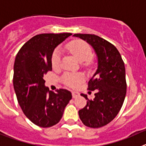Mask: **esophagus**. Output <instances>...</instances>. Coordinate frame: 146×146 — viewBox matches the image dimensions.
I'll return each mask as SVG.
<instances>
[{"instance_id": "obj_1", "label": "esophagus", "mask_w": 146, "mask_h": 146, "mask_svg": "<svg viewBox=\"0 0 146 146\" xmlns=\"http://www.w3.org/2000/svg\"><path fill=\"white\" fill-rule=\"evenodd\" d=\"M72 96H73V98H78V96H79V93L77 92L73 91V92H72Z\"/></svg>"}]
</instances>
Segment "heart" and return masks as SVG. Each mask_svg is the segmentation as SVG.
Here are the masks:
<instances>
[{
	"label": "heart",
	"mask_w": 146,
	"mask_h": 146,
	"mask_svg": "<svg viewBox=\"0 0 146 146\" xmlns=\"http://www.w3.org/2000/svg\"><path fill=\"white\" fill-rule=\"evenodd\" d=\"M68 50L76 57L78 61L83 62L89 60L92 56V48L89 44L82 40H74L70 42L68 46ZM61 53L59 48L54 52L52 57V66L56 68L59 66L60 62ZM84 79V76L81 74H73L67 73L64 76L63 81L68 86L71 87H77L80 83Z\"/></svg>",
	"instance_id": "1"
}]
</instances>
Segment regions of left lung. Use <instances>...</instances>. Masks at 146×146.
I'll return each mask as SVG.
<instances>
[{
    "mask_svg": "<svg viewBox=\"0 0 146 146\" xmlns=\"http://www.w3.org/2000/svg\"><path fill=\"white\" fill-rule=\"evenodd\" d=\"M92 47L98 59V68L89 81L90 91H95L94 98L87 100L86 106L78 111L85 126L99 128L106 125L117 115L127 92L124 63L117 48L98 35L74 34Z\"/></svg>",
    "mask_w": 146,
    "mask_h": 146,
    "instance_id": "1",
    "label": "left lung"
}]
</instances>
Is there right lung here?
<instances>
[{"instance_id": "add662e5", "label": "right lung", "mask_w": 146, "mask_h": 146, "mask_svg": "<svg viewBox=\"0 0 146 146\" xmlns=\"http://www.w3.org/2000/svg\"><path fill=\"white\" fill-rule=\"evenodd\" d=\"M71 35L39 34L26 42L16 56L13 84L17 98L25 115L38 127L57 124L72 99L67 89L49 91L44 79V75L52 70L55 48Z\"/></svg>"}]
</instances>
